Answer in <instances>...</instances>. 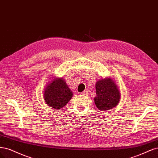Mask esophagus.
I'll use <instances>...</instances> for the list:
<instances>
[{
  "label": "esophagus",
  "instance_id": "1",
  "mask_svg": "<svg viewBox=\"0 0 158 158\" xmlns=\"http://www.w3.org/2000/svg\"><path fill=\"white\" fill-rule=\"evenodd\" d=\"M81 94L84 95V96H87L89 94V93H88L87 90H85V91H83V92L81 93Z\"/></svg>",
  "mask_w": 158,
  "mask_h": 158
}]
</instances>
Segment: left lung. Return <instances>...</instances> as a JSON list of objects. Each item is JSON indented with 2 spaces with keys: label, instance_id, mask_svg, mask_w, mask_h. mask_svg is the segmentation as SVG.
Masks as SVG:
<instances>
[{
  "label": "left lung",
  "instance_id": "left-lung-1",
  "mask_svg": "<svg viewBox=\"0 0 158 158\" xmlns=\"http://www.w3.org/2000/svg\"><path fill=\"white\" fill-rule=\"evenodd\" d=\"M94 103L101 111L114 108L118 104L120 100L119 90L114 81L110 78L98 81L96 83Z\"/></svg>",
  "mask_w": 158,
  "mask_h": 158
}]
</instances>
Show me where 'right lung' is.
I'll use <instances>...</instances> for the list:
<instances>
[{
	"mask_svg": "<svg viewBox=\"0 0 158 158\" xmlns=\"http://www.w3.org/2000/svg\"><path fill=\"white\" fill-rule=\"evenodd\" d=\"M73 93L64 79H56L52 81L44 90V98L51 108L60 110L72 98Z\"/></svg>",
	"mask_w": 158,
	"mask_h": 158,
	"instance_id": "obj_1",
	"label": "right lung"
}]
</instances>
